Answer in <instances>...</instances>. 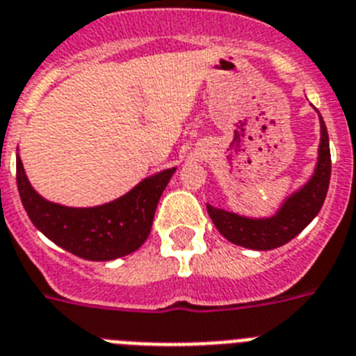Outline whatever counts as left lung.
<instances>
[{
	"mask_svg": "<svg viewBox=\"0 0 356 356\" xmlns=\"http://www.w3.org/2000/svg\"><path fill=\"white\" fill-rule=\"evenodd\" d=\"M321 118V145L314 176L282 203L272 218H247L223 209L207 205V212L216 229L234 245L252 250H272L296 238L318 214L326 200L331 176L330 138L323 117Z\"/></svg>",
	"mask_w": 356,
	"mask_h": 356,
	"instance_id": "obj_1",
	"label": "left lung"
}]
</instances>
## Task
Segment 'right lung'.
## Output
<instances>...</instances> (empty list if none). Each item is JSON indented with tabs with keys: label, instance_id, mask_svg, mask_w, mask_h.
Listing matches in <instances>:
<instances>
[{
	"label": "right lung",
	"instance_id": "right-lung-1",
	"mask_svg": "<svg viewBox=\"0 0 356 356\" xmlns=\"http://www.w3.org/2000/svg\"><path fill=\"white\" fill-rule=\"evenodd\" d=\"M175 167L145 178L131 191L99 207L75 209L51 203L30 185L19 154L16 180L26 214L48 239L88 261H111L138 250L147 239L158 200Z\"/></svg>",
	"mask_w": 356,
	"mask_h": 356
}]
</instances>
